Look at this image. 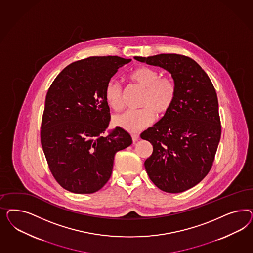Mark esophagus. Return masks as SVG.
Wrapping results in <instances>:
<instances>
[{
	"label": "esophagus",
	"instance_id": "obj_1",
	"mask_svg": "<svg viewBox=\"0 0 253 253\" xmlns=\"http://www.w3.org/2000/svg\"><path fill=\"white\" fill-rule=\"evenodd\" d=\"M131 138H132V141L133 142H136L139 138V134L138 133H131Z\"/></svg>",
	"mask_w": 253,
	"mask_h": 253
}]
</instances>
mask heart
Masks as SVG:
<instances>
[{
  "mask_svg": "<svg viewBox=\"0 0 253 253\" xmlns=\"http://www.w3.org/2000/svg\"><path fill=\"white\" fill-rule=\"evenodd\" d=\"M129 79L134 84L145 89L140 102L142 109L115 116L113 123L123 130L137 131L153 123L156 115L162 118L168 114L176 98V84L172 77L161 76L160 70L146 66L133 69ZM104 95L107 105L112 109L116 111L123 109V88L119 82L108 81Z\"/></svg>",
  "mask_w": 253,
  "mask_h": 253,
  "instance_id": "obj_1",
  "label": "heart"
}]
</instances>
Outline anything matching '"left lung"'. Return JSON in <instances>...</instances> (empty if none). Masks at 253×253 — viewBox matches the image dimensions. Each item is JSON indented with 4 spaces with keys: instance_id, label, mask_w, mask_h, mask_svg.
Returning a JSON list of instances; mask_svg holds the SVG:
<instances>
[{
    "instance_id": "obj_1",
    "label": "left lung",
    "mask_w": 253,
    "mask_h": 253,
    "mask_svg": "<svg viewBox=\"0 0 253 253\" xmlns=\"http://www.w3.org/2000/svg\"><path fill=\"white\" fill-rule=\"evenodd\" d=\"M134 58L168 70L176 84V98L168 114L141 133L153 146L145 161L146 172L162 191H186L211 170L221 139L214 86L199 64L183 54Z\"/></svg>"
}]
</instances>
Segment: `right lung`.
<instances>
[{
    "mask_svg": "<svg viewBox=\"0 0 253 253\" xmlns=\"http://www.w3.org/2000/svg\"><path fill=\"white\" fill-rule=\"evenodd\" d=\"M130 62L119 56H91L73 62L54 79L46 94L41 143L55 181L66 190L92 194L111 176L115 154L131 145L130 134L110 121L105 87Z\"/></svg>",
    "mask_w": 253,
    "mask_h": 253,
    "instance_id": "obj_1",
    "label": "right lung"
}]
</instances>
